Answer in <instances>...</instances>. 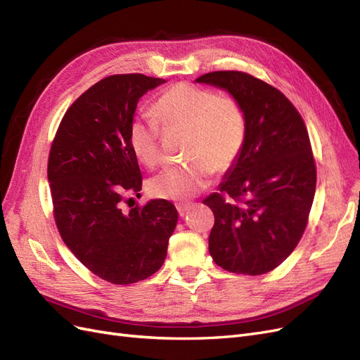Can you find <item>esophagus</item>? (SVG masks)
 <instances>
[{"mask_svg":"<svg viewBox=\"0 0 360 360\" xmlns=\"http://www.w3.org/2000/svg\"><path fill=\"white\" fill-rule=\"evenodd\" d=\"M176 207H177L179 214H180V216H184V214H186V213L189 212L191 204H189V202H181V204H177Z\"/></svg>","mask_w":360,"mask_h":360,"instance_id":"34e87169","label":"esophagus"}]
</instances>
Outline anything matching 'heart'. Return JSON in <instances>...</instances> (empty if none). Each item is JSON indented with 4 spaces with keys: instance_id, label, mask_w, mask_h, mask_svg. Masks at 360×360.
I'll list each match as a JSON object with an SVG mask.
<instances>
[{
    "instance_id": "1",
    "label": "heart",
    "mask_w": 360,
    "mask_h": 360,
    "mask_svg": "<svg viewBox=\"0 0 360 360\" xmlns=\"http://www.w3.org/2000/svg\"><path fill=\"white\" fill-rule=\"evenodd\" d=\"M157 118L134 120L129 146L147 168L160 162V127L186 130L180 165L167 167L148 181L156 198L184 201L209 186L213 172L230 169L240 156L248 132L243 105L236 97L214 94L189 82H177L163 91L153 106Z\"/></svg>"
}]
</instances>
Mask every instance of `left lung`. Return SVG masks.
Masks as SVG:
<instances>
[{
	"mask_svg": "<svg viewBox=\"0 0 360 360\" xmlns=\"http://www.w3.org/2000/svg\"><path fill=\"white\" fill-rule=\"evenodd\" d=\"M197 82L230 91L248 118L240 156L202 201L214 214L210 255L231 274L264 275L292 252L309 221L317 167L307 126L284 93L249 73L210 72Z\"/></svg>",
	"mask_w": 360,
	"mask_h": 360,
	"instance_id": "left-lung-1",
	"label": "left lung"
}]
</instances>
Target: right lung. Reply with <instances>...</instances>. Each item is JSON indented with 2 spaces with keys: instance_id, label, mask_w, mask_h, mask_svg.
<instances>
[{
  "instance_id": "right-lung-1",
  "label": "right lung",
  "mask_w": 360,
  "mask_h": 360,
  "mask_svg": "<svg viewBox=\"0 0 360 360\" xmlns=\"http://www.w3.org/2000/svg\"><path fill=\"white\" fill-rule=\"evenodd\" d=\"M163 82L143 73L96 82L69 106L49 151L52 213L63 242L91 274L115 285L156 274L177 224L167 200L123 212L143 188L129 127L139 97Z\"/></svg>"
}]
</instances>
